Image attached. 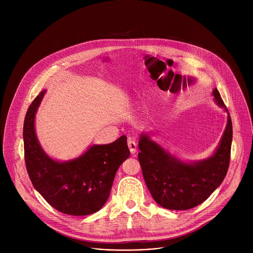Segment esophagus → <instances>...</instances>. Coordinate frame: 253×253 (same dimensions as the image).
Returning a JSON list of instances; mask_svg holds the SVG:
<instances>
[{
	"label": "esophagus",
	"instance_id": "obj_1",
	"mask_svg": "<svg viewBox=\"0 0 253 253\" xmlns=\"http://www.w3.org/2000/svg\"><path fill=\"white\" fill-rule=\"evenodd\" d=\"M128 147L131 152V154H135L137 151V143L133 138L128 139Z\"/></svg>",
	"mask_w": 253,
	"mask_h": 253
}]
</instances>
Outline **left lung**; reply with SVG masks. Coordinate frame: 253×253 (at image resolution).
Wrapping results in <instances>:
<instances>
[{
  "mask_svg": "<svg viewBox=\"0 0 253 253\" xmlns=\"http://www.w3.org/2000/svg\"><path fill=\"white\" fill-rule=\"evenodd\" d=\"M212 94L219 107L227 111L217 89ZM232 142V122L227 116V125L218 148L214 154L198 162L185 163L172 156L147 134L139 140L138 159L145 183L162 207L171 210H187L204 202L226 176Z\"/></svg>",
  "mask_w": 253,
  "mask_h": 253,
  "instance_id": "8db88e82",
  "label": "left lung"
}]
</instances>
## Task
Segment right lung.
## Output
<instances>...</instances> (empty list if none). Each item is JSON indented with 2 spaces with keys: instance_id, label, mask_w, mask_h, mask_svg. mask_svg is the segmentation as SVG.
<instances>
[{
  "instance_id": "1",
  "label": "right lung",
  "mask_w": 253,
  "mask_h": 253,
  "mask_svg": "<svg viewBox=\"0 0 253 253\" xmlns=\"http://www.w3.org/2000/svg\"><path fill=\"white\" fill-rule=\"evenodd\" d=\"M34 99L24 121L26 168L33 186L58 211L69 215H89L100 210L109 198L115 174L129 157L127 137L106 145H93L80 157L59 162L42 149L34 122L45 95Z\"/></svg>"
}]
</instances>
